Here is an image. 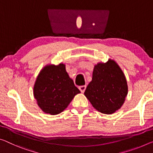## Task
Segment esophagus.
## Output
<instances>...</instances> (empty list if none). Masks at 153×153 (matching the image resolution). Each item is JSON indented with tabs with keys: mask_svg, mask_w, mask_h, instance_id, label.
I'll use <instances>...</instances> for the list:
<instances>
[{
	"mask_svg": "<svg viewBox=\"0 0 153 153\" xmlns=\"http://www.w3.org/2000/svg\"><path fill=\"white\" fill-rule=\"evenodd\" d=\"M86 86L84 85V86H79V89L80 90V91L82 92V93H84V91H85V90H86Z\"/></svg>",
	"mask_w": 153,
	"mask_h": 153,
	"instance_id": "34e87169",
	"label": "esophagus"
}]
</instances>
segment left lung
<instances>
[{
    "mask_svg": "<svg viewBox=\"0 0 153 153\" xmlns=\"http://www.w3.org/2000/svg\"><path fill=\"white\" fill-rule=\"evenodd\" d=\"M127 93V79L116 61L109 59L94 65L92 81L84 92L94 109L111 114L122 107Z\"/></svg>",
    "mask_w": 153,
    "mask_h": 153,
    "instance_id": "left-lung-1",
    "label": "left lung"
}]
</instances>
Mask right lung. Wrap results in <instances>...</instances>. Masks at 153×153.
Segmentation results:
<instances>
[{"instance_id":"obj_1","label":"right lung","mask_w":153,"mask_h":153,"mask_svg":"<svg viewBox=\"0 0 153 153\" xmlns=\"http://www.w3.org/2000/svg\"><path fill=\"white\" fill-rule=\"evenodd\" d=\"M79 90L68 75L65 65H47L41 70L33 86L34 97L43 112L56 115L63 111Z\"/></svg>"}]
</instances>
